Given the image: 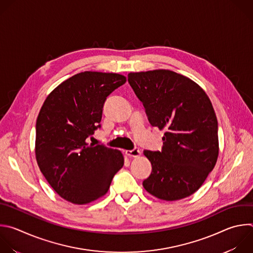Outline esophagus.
<instances>
[{"label":"esophagus","instance_id":"esophagus-1","mask_svg":"<svg viewBox=\"0 0 253 253\" xmlns=\"http://www.w3.org/2000/svg\"><path fill=\"white\" fill-rule=\"evenodd\" d=\"M125 154H126L128 157L136 158V157H139V156L141 155V151H140L138 148H134L133 150H126Z\"/></svg>","mask_w":253,"mask_h":253}]
</instances>
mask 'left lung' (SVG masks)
Here are the masks:
<instances>
[{
  "instance_id": "8db88e82",
  "label": "left lung",
  "mask_w": 253,
  "mask_h": 253,
  "mask_svg": "<svg viewBox=\"0 0 253 253\" xmlns=\"http://www.w3.org/2000/svg\"><path fill=\"white\" fill-rule=\"evenodd\" d=\"M128 81L151 125L166 130L161 152L144 151L152 164L144 189L168 202L190 197L218 157L217 119L209 96L191 78L168 69L130 72Z\"/></svg>"
}]
</instances>
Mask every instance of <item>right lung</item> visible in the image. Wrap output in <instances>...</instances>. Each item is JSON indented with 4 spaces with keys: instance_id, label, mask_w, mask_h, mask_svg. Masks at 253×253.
Instances as JSON below:
<instances>
[{
    "instance_id": "obj_1",
    "label": "right lung",
    "mask_w": 253,
    "mask_h": 253,
    "mask_svg": "<svg viewBox=\"0 0 253 253\" xmlns=\"http://www.w3.org/2000/svg\"><path fill=\"white\" fill-rule=\"evenodd\" d=\"M126 82L112 72L84 71L61 82L44 100L36 125V159L50 187L74 205L103 197L124 165L121 151L86 139L100 125L106 97Z\"/></svg>"
}]
</instances>
